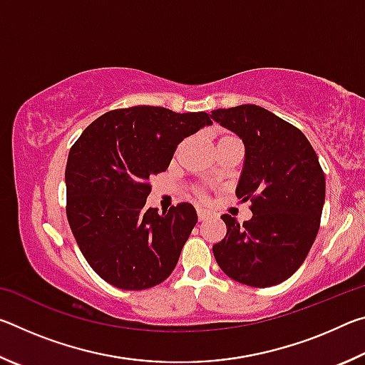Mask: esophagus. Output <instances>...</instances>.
<instances>
[{"mask_svg":"<svg viewBox=\"0 0 365 365\" xmlns=\"http://www.w3.org/2000/svg\"><path fill=\"white\" fill-rule=\"evenodd\" d=\"M206 219H209V212H206V211H197V220L205 222Z\"/></svg>","mask_w":365,"mask_h":365,"instance_id":"esophagus-1","label":"esophagus"}]
</instances>
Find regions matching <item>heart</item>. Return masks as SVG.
<instances>
[{"label":"heart","mask_w":365,"mask_h":365,"mask_svg":"<svg viewBox=\"0 0 365 365\" xmlns=\"http://www.w3.org/2000/svg\"><path fill=\"white\" fill-rule=\"evenodd\" d=\"M228 137H232V135H224V137H222L220 140L228 138ZM220 140H219V141H220ZM197 196H200V197H205V195H202V191H201V190H197Z\"/></svg>","instance_id":"1"}]
</instances>
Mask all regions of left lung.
Listing matches in <instances>:
<instances>
[{
	"mask_svg": "<svg viewBox=\"0 0 365 365\" xmlns=\"http://www.w3.org/2000/svg\"><path fill=\"white\" fill-rule=\"evenodd\" d=\"M212 119L245 143L237 196L252 217L224 214L227 235L212 246L219 267L243 285L267 288L289 279L317 237L325 175L299 128L256 104L215 109Z\"/></svg>",
	"mask_w": 365,
	"mask_h": 365,
	"instance_id": "left-lung-1",
	"label": "left lung"
}]
</instances>
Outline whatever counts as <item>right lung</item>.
Returning a JSON list of instances; mask_svg holds the SVG:
<instances>
[{
	"instance_id": "right-lung-1",
	"label": "right lung",
	"mask_w": 365,
	"mask_h": 365,
	"mask_svg": "<svg viewBox=\"0 0 365 365\" xmlns=\"http://www.w3.org/2000/svg\"><path fill=\"white\" fill-rule=\"evenodd\" d=\"M211 123L206 113L133 106L98 117L72 145L67 220L103 280L120 289H146L175 269L197 215L190 202L163 214L148 209L150 178L168 170L183 138Z\"/></svg>"
}]
</instances>
